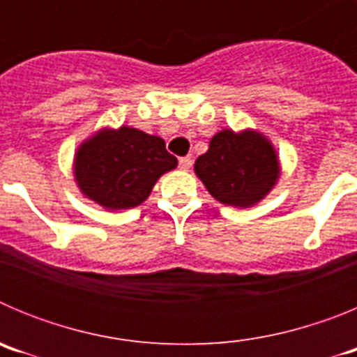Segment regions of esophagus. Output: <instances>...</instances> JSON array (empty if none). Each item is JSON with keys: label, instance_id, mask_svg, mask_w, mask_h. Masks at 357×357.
I'll return each instance as SVG.
<instances>
[{"label": "esophagus", "instance_id": "34e87169", "mask_svg": "<svg viewBox=\"0 0 357 357\" xmlns=\"http://www.w3.org/2000/svg\"><path fill=\"white\" fill-rule=\"evenodd\" d=\"M178 166H181V169L188 172V169H191V166H193V160L189 159V157H182V159L178 160Z\"/></svg>", "mask_w": 357, "mask_h": 357}]
</instances>
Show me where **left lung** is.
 I'll return each mask as SVG.
<instances>
[{
    "instance_id": "1",
    "label": "left lung",
    "mask_w": 357,
    "mask_h": 357,
    "mask_svg": "<svg viewBox=\"0 0 357 357\" xmlns=\"http://www.w3.org/2000/svg\"><path fill=\"white\" fill-rule=\"evenodd\" d=\"M195 173L220 204L245 209L272 191L280 164L273 144L259 132L222 130L197 159Z\"/></svg>"
}]
</instances>
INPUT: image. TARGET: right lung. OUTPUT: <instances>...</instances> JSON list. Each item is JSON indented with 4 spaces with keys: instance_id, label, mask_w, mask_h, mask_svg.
I'll return each instance as SVG.
<instances>
[{
    "instance_id": "1",
    "label": "right lung",
    "mask_w": 357,
    "mask_h": 357,
    "mask_svg": "<svg viewBox=\"0 0 357 357\" xmlns=\"http://www.w3.org/2000/svg\"><path fill=\"white\" fill-rule=\"evenodd\" d=\"M164 139L132 127L102 128L78 146L75 181L109 211L130 209L150 197L160 175L176 168Z\"/></svg>"
}]
</instances>
